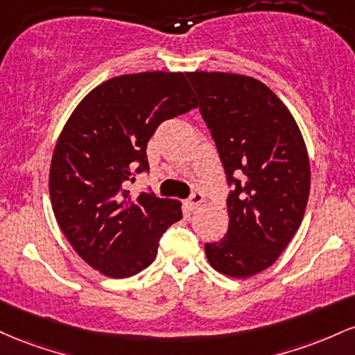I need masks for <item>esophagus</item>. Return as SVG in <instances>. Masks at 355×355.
<instances>
[{
    "instance_id": "1",
    "label": "esophagus",
    "mask_w": 355,
    "mask_h": 355,
    "mask_svg": "<svg viewBox=\"0 0 355 355\" xmlns=\"http://www.w3.org/2000/svg\"><path fill=\"white\" fill-rule=\"evenodd\" d=\"M188 202L191 208H198V206H201L202 202H205V194H202L201 191H194V193L191 194V198L188 199Z\"/></svg>"
}]
</instances>
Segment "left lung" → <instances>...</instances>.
<instances>
[{"mask_svg":"<svg viewBox=\"0 0 355 355\" xmlns=\"http://www.w3.org/2000/svg\"><path fill=\"white\" fill-rule=\"evenodd\" d=\"M186 77L234 184L226 199L228 231L206 243V258L226 277H253L277 261L304 220L310 193L304 137L285 103L257 78L225 71Z\"/></svg>","mask_w":355,"mask_h":355,"instance_id":"8db88e82","label":"left lung"}]
</instances>
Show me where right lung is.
Returning a JSON list of instances; mask_svg holds the SVG:
<instances>
[{"label":"right lung","mask_w":355,"mask_h":355,"mask_svg":"<svg viewBox=\"0 0 355 355\" xmlns=\"http://www.w3.org/2000/svg\"><path fill=\"white\" fill-rule=\"evenodd\" d=\"M182 71H142L89 92L60 134L50 166V199L78 257L110 278L142 272L159 238L182 218L181 202L124 189L149 169L146 147L161 122L196 109Z\"/></svg>","instance_id":"obj_1"}]
</instances>
